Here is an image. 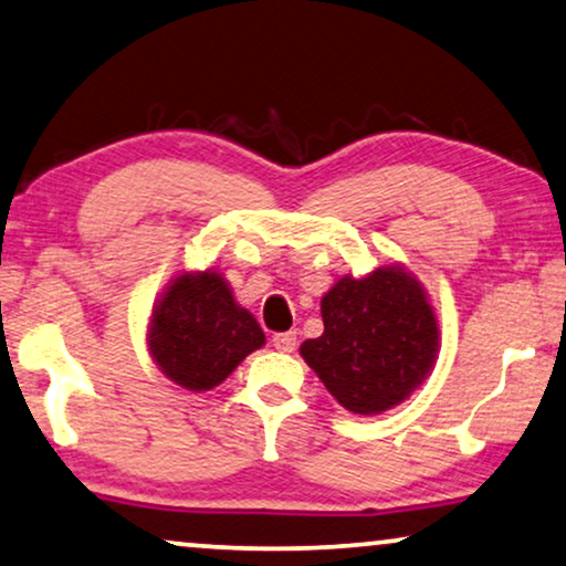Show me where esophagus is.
Returning a JSON list of instances; mask_svg holds the SVG:
<instances>
[{
    "label": "esophagus",
    "mask_w": 566,
    "mask_h": 566,
    "mask_svg": "<svg viewBox=\"0 0 566 566\" xmlns=\"http://www.w3.org/2000/svg\"><path fill=\"white\" fill-rule=\"evenodd\" d=\"M272 340H274L276 352H282V354H292L294 346H297V336H294V333H276Z\"/></svg>",
    "instance_id": "esophagus-1"
}]
</instances>
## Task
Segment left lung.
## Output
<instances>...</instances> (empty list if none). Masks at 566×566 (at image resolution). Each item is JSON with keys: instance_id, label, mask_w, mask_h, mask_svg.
Here are the masks:
<instances>
[{"instance_id": "8db88e82", "label": "left lung", "mask_w": 566, "mask_h": 566, "mask_svg": "<svg viewBox=\"0 0 566 566\" xmlns=\"http://www.w3.org/2000/svg\"><path fill=\"white\" fill-rule=\"evenodd\" d=\"M323 336L300 346L325 389L356 416L408 400L439 359V317L418 276L400 264L340 276L321 300Z\"/></svg>"}]
</instances>
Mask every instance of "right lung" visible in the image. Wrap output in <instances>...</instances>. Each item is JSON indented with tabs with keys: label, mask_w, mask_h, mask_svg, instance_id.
Listing matches in <instances>:
<instances>
[{
	"label": "right lung",
	"mask_w": 566,
	"mask_h": 566,
	"mask_svg": "<svg viewBox=\"0 0 566 566\" xmlns=\"http://www.w3.org/2000/svg\"><path fill=\"white\" fill-rule=\"evenodd\" d=\"M266 344L264 331L233 297L220 272H181L156 300L148 354L174 385L207 392Z\"/></svg>",
	"instance_id": "right-lung-1"
}]
</instances>
